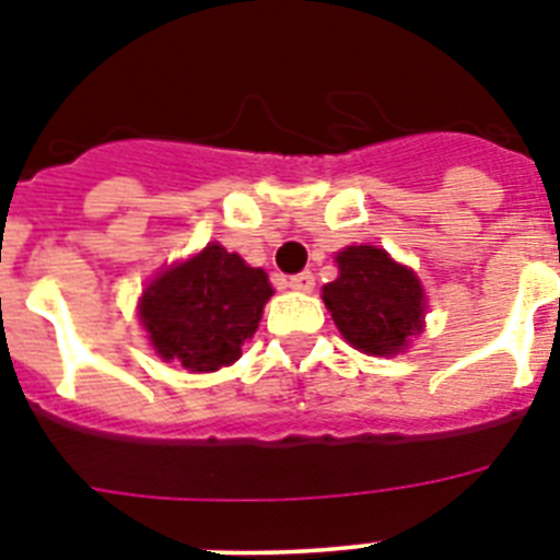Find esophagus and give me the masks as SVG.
Returning <instances> with one entry per match:
<instances>
[{"label":"esophagus","mask_w":560,"mask_h":560,"mask_svg":"<svg viewBox=\"0 0 560 560\" xmlns=\"http://www.w3.org/2000/svg\"><path fill=\"white\" fill-rule=\"evenodd\" d=\"M288 284L293 290H299V293H307V290H314L316 279H314V272L305 270V272H296V276H290Z\"/></svg>","instance_id":"obj_1"}]
</instances>
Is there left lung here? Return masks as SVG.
I'll list each match as a JSON object with an SVG mask.
<instances>
[{"instance_id": "left-lung-1", "label": "left lung", "mask_w": 560, "mask_h": 560, "mask_svg": "<svg viewBox=\"0 0 560 560\" xmlns=\"http://www.w3.org/2000/svg\"><path fill=\"white\" fill-rule=\"evenodd\" d=\"M337 264L340 276L323 299L342 337L366 354H398L421 331L424 290L416 272L374 246H349Z\"/></svg>"}]
</instances>
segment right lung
<instances>
[{"instance_id":"1","label":"right lung","mask_w":560,"mask_h":560,"mask_svg":"<svg viewBox=\"0 0 560 560\" xmlns=\"http://www.w3.org/2000/svg\"><path fill=\"white\" fill-rule=\"evenodd\" d=\"M270 296L267 272L209 244L151 281L139 314L162 358L179 360L191 372H214L241 358Z\"/></svg>"}]
</instances>
